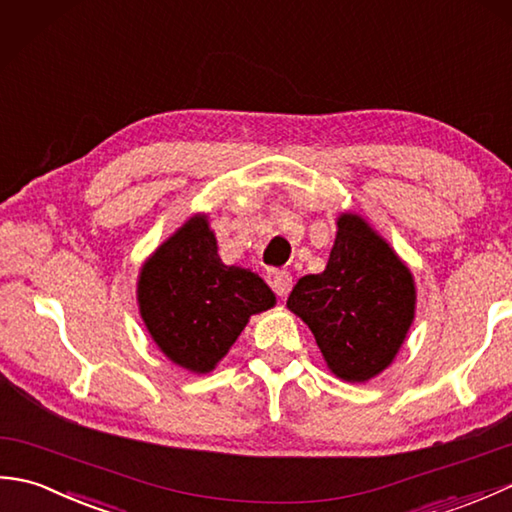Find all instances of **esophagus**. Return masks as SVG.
Listing matches in <instances>:
<instances>
[{
  "mask_svg": "<svg viewBox=\"0 0 512 512\" xmlns=\"http://www.w3.org/2000/svg\"><path fill=\"white\" fill-rule=\"evenodd\" d=\"M268 284L279 297H288V292L292 288V275L288 273V270H270Z\"/></svg>",
  "mask_w": 512,
  "mask_h": 512,
  "instance_id": "esophagus-1",
  "label": "esophagus"
}]
</instances>
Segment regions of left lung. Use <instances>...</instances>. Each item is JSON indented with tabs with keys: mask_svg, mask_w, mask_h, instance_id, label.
<instances>
[{
	"mask_svg": "<svg viewBox=\"0 0 512 512\" xmlns=\"http://www.w3.org/2000/svg\"><path fill=\"white\" fill-rule=\"evenodd\" d=\"M321 275L297 281L288 310L312 330L330 372L365 383L394 361L413 323L411 270L361 215L343 213Z\"/></svg>",
	"mask_w": 512,
	"mask_h": 512,
	"instance_id": "left-lung-1",
	"label": "left lung"
}]
</instances>
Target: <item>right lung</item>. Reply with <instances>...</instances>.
Instances as JSON below:
<instances>
[{
	"mask_svg": "<svg viewBox=\"0 0 512 512\" xmlns=\"http://www.w3.org/2000/svg\"><path fill=\"white\" fill-rule=\"evenodd\" d=\"M138 306L169 361L206 374L222 361L253 314L275 306L266 281L226 266L206 215H193L140 268Z\"/></svg>",
	"mask_w": 512,
	"mask_h": 512,
	"instance_id": "right-lung-1",
	"label": "right lung"
}]
</instances>
